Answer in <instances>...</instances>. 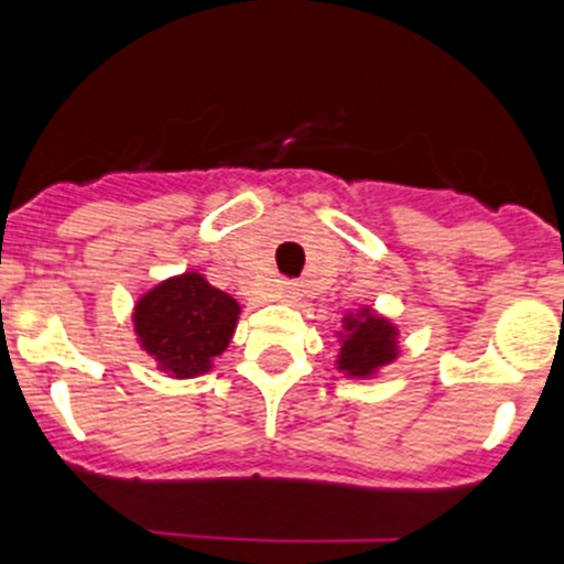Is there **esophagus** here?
Wrapping results in <instances>:
<instances>
[{
  "label": "esophagus",
  "mask_w": 564,
  "mask_h": 564,
  "mask_svg": "<svg viewBox=\"0 0 564 564\" xmlns=\"http://www.w3.org/2000/svg\"><path fill=\"white\" fill-rule=\"evenodd\" d=\"M297 297L300 289L292 286V283H283V286L278 289V300H281V303H297Z\"/></svg>",
  "instance_id": "1"
}]
</instances>
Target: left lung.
I'll return each instance as SVG.
<instances>
[{"label":"left lung","instance_id":"8db88e82","mask_svg":"<svg viewBox=\"0 0 564 564\" xmlns=\"http://www.w3.org/2000/svg\"><path fill=\"white\" fill-rule=\"evenodd\" d=\"M338 371L351 379H371L398 357V327L388 316L362 305L344 316L338 329Z\"/></svg>","mask_w":564,"mask_h":564}]
</instances>
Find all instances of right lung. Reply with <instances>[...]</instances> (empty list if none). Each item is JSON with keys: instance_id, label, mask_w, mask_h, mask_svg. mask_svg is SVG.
Segmentation results:
<instances>
[{"instance_id": "add662e5", "label": "right lung", "mask_w": 564, "mask_h": 564, "mask_svg": "<svg viewBox=\"0 0 564 564\" xmlns=\"http://www.w3.org/2000/svg\"><path fill=\"white\" fill-rule=\"evenodd\" d=\"M240 303L215 289L202 272L166 278L135 300L133 329L158 371L193 379L213 371V360L229 346Z\"/></svg>"}]
</instances>
